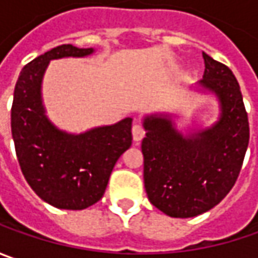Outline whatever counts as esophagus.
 <instances>
[{"instance_id":"esophagus-1","label":"esophagus","mask_w":258,"mask_h":258,"mask_svg":"<svg viewBox=\"0 0 258 258\" xmlns=\"http://www.w3.org/2000/svg\"><path fill=\"white\" fill-rule=\"evenodd\" d=\"M132 136H134L135 142H139V141H142L145 136L144 127H142L141 124H134V126H132Z\"/></svg>"}]
</instances>
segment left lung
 Wrapping results in <instances>:
<instances>
[{
  "label": "left lung",
  "mask_w": 258,
  "mask_h": 258,
  "mask_svg": "<svg viewBox=\"0 0 258 258\" xmlns=\"http://www.w3.org/2000/svg\"><path fill=\"white\" fill-rule=\"evenodd\" d=\"M205 72L194 87L215 96L218 120L183 134L175 113L144 116V181L152 205L173 218L207 213L237 181L248 146L250 129L240 85L233 72L203 53Z\"/></svg>",
  "instance_id": "1"
}]
</instances>
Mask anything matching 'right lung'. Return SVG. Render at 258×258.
<instances>
[{"mask_svg": "<svg viewBox=\"0 0 258 258\" xmlns=\"http://www.w3.org/2000/svg\"><path fill=\"white\" fill-rule=\"evenodd\" d=\"M94 48L63 44L35 57L14 89L11 132L18 164L43 201L60 210H85L103 197L114 164L132 145V117L82 134H69L47 116L41 85L51 60L87 57Z\"/></svg>", "mask_w": 258, "mask_h": 258, "instance_id": "add662e5", "label": "right lung"}]
</instances>
